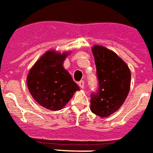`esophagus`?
Wrapping results in <instances>:
<instances>
[{
  "label": "esophagus",
  "mask_w": 153,
  "mask_h": 153,
  "mask_svg": "<svg viewBox=\"0 0 153 153\" xmlns=\"http://www.w3.org/2000/svg\"><path fill=\"white\" fill-rule=\"evenodd\" d=\"M78 84H79V86H80L81 88H84V85H85V83H84V80H80V81L78 82Z\"/></svg>",
  "instance_id": "obj_1"
}]
</instances>
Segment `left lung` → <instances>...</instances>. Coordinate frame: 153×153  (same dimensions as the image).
<instances>
[{
  "mask_svg": "<svg viewBox=\"0 0 153 153\" xmlns=\"http://www.w3.org/2000/svg\"><path fill=\"white\" fill-rule=\"evenodd\" d=\"M95 58L99 91L91 94V112L107 118L118 111L125 102L131 82L129 67L114 51L95 45L91 48Z\"/></svg>",
  "mask_w": 153,
  "mask_h": 153,
  "instance_id": "1",
  "label": "left lung"
}]
</instances>
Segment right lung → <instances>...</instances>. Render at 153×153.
<instances>
[{
  "mask_svg": "<svg viewBox=\"0 0 153 153\" xmlns=\"http://www.w3.org/2000/svg\"><path fill=\"white\" fill-rule=\"evenodd\" d=\"M69 54V52L46 51L29 70L27 77L28 90L34 100L46 109H62L73 94L80 90L63 67Z\"/></svg>",
  "mask_w": 153,
  "mask_h": 153,
  "instance_id": "right-lung-1",
  "label": "right lung"
}]
</instances>
